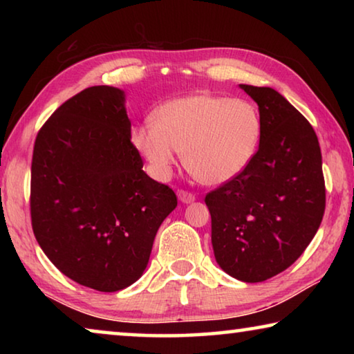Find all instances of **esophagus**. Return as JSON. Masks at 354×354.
Wrapping results in <instances>:
<instances>
[{
    "instance_id": "esophagus-1",
    "label": "esophagus",
    "mask_w": 354,
    "mask_h": 354,
    "mask_svg": "<svg viewBox=\"0 0 354 354\" xmlns=\"http://www.w3.org/2000/svg\"><path fill=\"white\" fill-rule=\"evenodd\" d=\"M178 198L181 200V203H184V205H189V203L195 201V195L190 194L187 190H178Z\"/></svg>"
}]
</instances>
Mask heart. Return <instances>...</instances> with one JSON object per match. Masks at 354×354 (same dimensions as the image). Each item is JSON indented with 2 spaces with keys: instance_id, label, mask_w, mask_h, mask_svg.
<instances>
[{
  "instance_id": "heart-1",
  "label": "heart",
  "mask_w": 354,
  "mask_h": 354,
  "mask_svg": "<svg viewBox=\"0 0 354 354\" xmlns=\"http://www.w3.org/2000/svg\"><path fill=\"white\" fill-rule=\"evenodd\" d=\"M262 137V117L248 100L194 93L159 107L154 122L131 133V143L165 179L183 154L185 169L207 185L230 183L253 162Z\"/></svg>"
}]
</instances>
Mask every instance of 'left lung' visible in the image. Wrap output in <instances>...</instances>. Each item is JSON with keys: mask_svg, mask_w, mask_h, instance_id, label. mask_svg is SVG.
Instances as JSON below:
<instances>
[{"mask_svg": "<svg viewBox=\"0 0 354 354\" xmlns=\"http://www.w3.org/2000/svg\"><path fill=\"white\" fill-rule=\"evenodd\" d=\"M241 88L259 107V148L241 176L209 192L205 201L221 270L261 283L290 267L314 239L325 212V179L308 120L272 87Z\"/></svg>", "mask_w": 354, "mask_h": 354, "instance_id": "8db88e82", "label": "left lung"}]
</instances>
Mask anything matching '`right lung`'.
Returning <instances> with one entry per match:
<instances>
[{
	"label": "right lung",
	"mask_w": 354,
	"mask_h": 354,
	"mask_svg": "<svg viewBox=\"0 0 354 354\" xmlns=\"http://www.w3.org/2000/svg\"><path fill=\"white\" fill-rule=\"evenodd\" d=\"M142 169L120 88L88 87L46 120L34 143L31 220L40 248L65 277L117 292L145 272L156 232L178 200Z\"/></svg>",
	"instance_id": "right-lung-1"
}]
</instances>
